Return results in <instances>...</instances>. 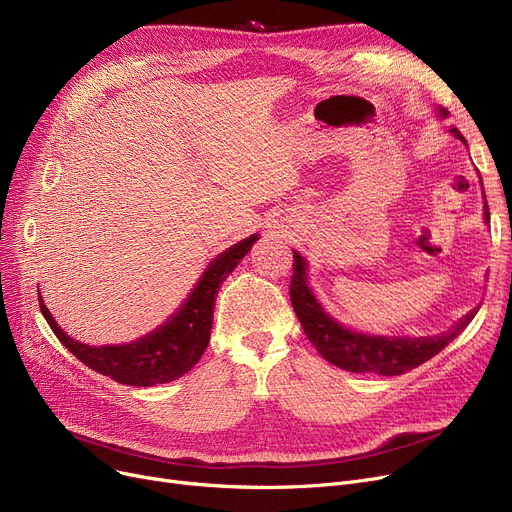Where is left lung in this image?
I'll use <instances>...</instances> for the list:
<instances>
[{
  "label": "left lung",
  "instance_id": "8db88e82",
  "mask_svg": "<svg viewBox=\"0 0 512 512\" xmlns=\"http://www.w3.org/2000/svg\"><path fill=\"white\" fill-rule=\"evenodd\" d=\"M436 116L446 118L444 107H436ZM452 137L467 145L463 134L454 126L450 128ZM481 182V176H479ZM483 188V184H481ZM483 222L490 224V213L486 195H483ZM290 301L297 313L307 338L317 348V353L328 363L353 371V373H378V375H400L413 367L436 357L448 342L459 336L477 313V307L463 315L456 324L442 334L432 336H384L369 334L344 326L342 321L332 317L324 305L319 303L309 284V263L307 259L292 249V280H290Z\"/></svg>",
  "mask_w": 512,
  "mask_h": 512
}]
</instances>
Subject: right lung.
<instances>
[{
    "label": "right lung",
    "mask_w": 512,
    "mask_h": 512,
    "mask_svg": "<svg viewBox=\"0 0 512 512\" xmlns=\"http://www.w3.org/2000/svg\"><path fill=\"white\" fill-rule=\"evenodd\" d=\"M255 240H259V234L238 240L236 245L215 257L191 292H188L182 305L164 324L132 342L91 346L68 336V332L60 328L56 317L47 309L39 292L41 313L53 334L80 363H85L89 369L101 375H107L114 382L139 388L174 382L191 371L203 357L213 326L215 297H218L222 282L234 272L240 259L249 253Z\"/></svg>",
    "instance_id": "right-lung-1"
}]
</instances>
